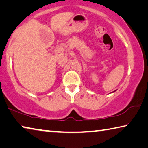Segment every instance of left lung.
<instances>
[{
  "label": "left lung",
  "mask_w": 148,
  "mask_h": 148,
  "mask_svg": "<svg viewBox=\"0 0 148 148\" xmlns=\"http://www.w3.org/2000/svg\"><path fill=\"white\" fill-rule=\"evenodd\" d=\"M114 92H115V91H114Z\"/></svg>",
  "instance_id": "1"
}]
</instances>
